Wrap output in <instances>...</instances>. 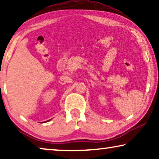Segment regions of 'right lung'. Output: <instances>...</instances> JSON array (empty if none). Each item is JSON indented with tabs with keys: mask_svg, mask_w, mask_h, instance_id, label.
<instances>
[{
	"mask_svg": "<svg viewBox=\"0 0 159 159\" xmlns=\"http://www.w3.org/2000/svg\"><path fill=\"white\" fill-rule=\"evenodd\" d=\"M47 121H48V120H47Z\"/></svg>",
	"mask_w": 159,
	"mask_h": 159,
	"instance_id": "add662e5",
	"label": "right lung"
}]
</instances>
